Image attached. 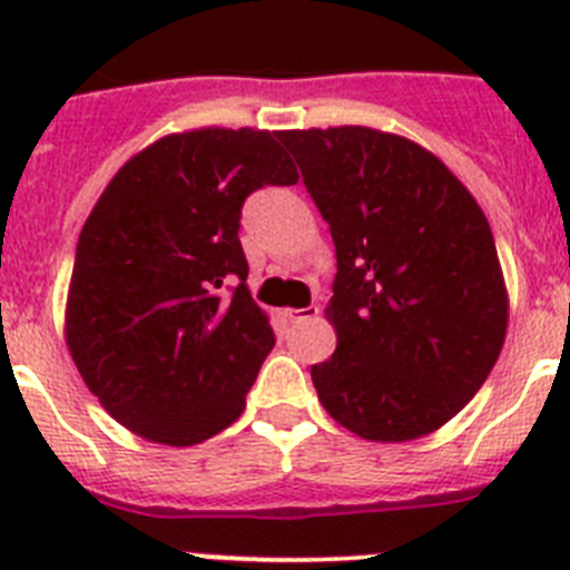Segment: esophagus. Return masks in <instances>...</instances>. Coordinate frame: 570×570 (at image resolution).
I'll list each match as a JSON object with an SVG mask.
<instances>
[{"label":"esophagus","instance_id":"esophagus-1","mask_svg":"<svg viewBox=\"0 0 570 570\" xmlns=\"http://www.w3.org/2000/svg\"><path fill=\"white\" fill-rule=\"evenodd\" d=\"M285 316H288L291 322H308L320 316V308H316V305H311V308H288Z\"/></svg>","mask_w":570,"mask_h":570}]
</instances>
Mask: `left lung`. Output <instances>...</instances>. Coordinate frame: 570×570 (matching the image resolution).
<instances>
[{"label":"left lung","instance_id":"1","mask_svg":"<svg viewBox=\"0 0 570 570\" xmlns=\"http://www.w3.org/2000/svg\"><path fill=\"white\" fill-rule=\"evenodd\" d=\"M336 245L325 316L336 351L311 367L351 434L407 442L454 420L497 365L508 288L491 225L440 156L365 125L282 130Z\"/></svg>","mask_w":570,"mask_h":570}]
</instances>
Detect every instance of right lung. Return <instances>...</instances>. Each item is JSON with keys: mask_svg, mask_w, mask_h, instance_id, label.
<instances>
[{"mask_svg": "<svg viewBox=\"0 0 570 570\" xmlns=\"http://www.w3.org/2000/svg\"><path fill=\"white\" fill-rule=\"evenodd\" d=\"M299 179L276 134H168L116 170L79 234L65 302L70 360L130 434L188 448L219 434L274 347L245 285L250 190ZM240 285L230 297L219 287Z\"/></svg>", "mask_w": 570, "mask_h": 570, "instance_id": "obj_1", "label": "right lung"}]
</instances>
